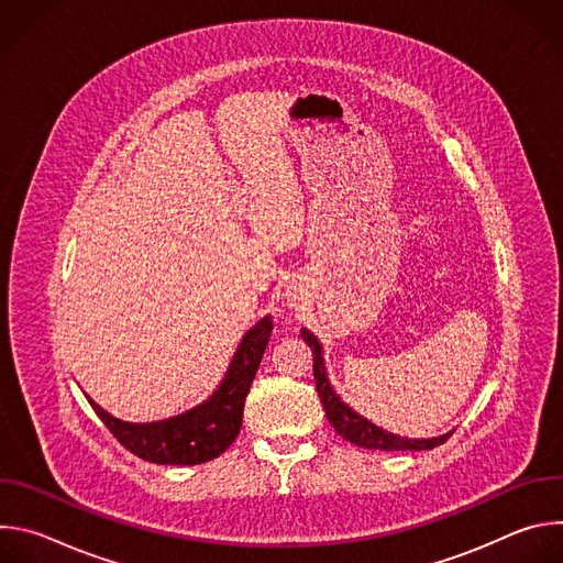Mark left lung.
<instances>
[{"mask_svg": "<svg viewBox=\"0 0 563 563\" xmlns=\"http://www.w3.org/2000/svg\"><path fill=\"white\" fill-rule=\"evenodd\" d=\"M302 341L311 347L313 354V380H316V391L320 396V404H323V410L332 423V428L350 443L358 445V448H367V450H430L437 448L441 443H445L452 432L437 437V439H404V437H396L389 432H383L380 428L372 426L367 419L358 417L356 412H352L343 400L334 394V389L330 387L328 374H325V365H323V356H320V343L318 339H313V334H309L307 330L300 332Z\"/></svg>", "mask_w": 563, "mask_h": 563, "instance_id": "1", "label": "left lung"}]
</instances>
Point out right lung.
Listing matches in <instances>:
<instances>
[{
    "label": "right lung",
    "instance_id": "obj_1",
    "mask_svg": "<svg viewBox=\"0 0 563 563\" xmlns=\"http://www.w3.org/2000/svg\"><path fill=\"white\" fill-rule=\"evenodd\" d=\"M274 323L265 316L240 343L227 378L205 404L183 417L157 423H124L89 398L109 432L135 456L159 465H196L222 454L243 426L245 398L269 343Z\"/></svg>",
    "mask_w": 563,
    "mask_h": 563
}]
</instances>
